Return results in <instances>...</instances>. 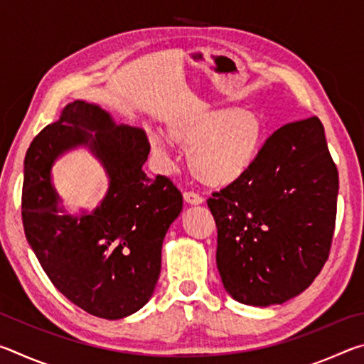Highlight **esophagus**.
Wrapping results in <instances>:
<instances>
[{"instance_id":"esophagus-1","label":"esophagus","mask_w":364,"mask_h":364,"mask_svg":"<svg viewBox=\"0 0 364 364\" xmlns=\"http://www.w3.org/2000/svg\"><path fill=\"white\" fill-rule=\"evenodd\" d=\"M183 197H184V200H186L191 205H199V204H202V200H204L202 199V196L194 193V191H184Z\"/></svg>"}]
</instances>
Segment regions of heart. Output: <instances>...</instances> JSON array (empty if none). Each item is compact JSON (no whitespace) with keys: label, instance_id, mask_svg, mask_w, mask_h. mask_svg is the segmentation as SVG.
<instances>
[{"label":"heart","instance_id":"obj_1","mask_svg":"<svg viewBox=\"0 0 364 364\" xmlns=\"http://www.w3.org/2000/svg\"><path fill=\"white\" fill-rule=\"evenodd\" d=\"M171 143L189 152L196 180L210 188H225L249 173L267 143L262 115L239 107H194L167 123ZM154 152L164 156V141L152 136Z\"/></svg>","mask_w":364,"mask_h":364}]
</instances>
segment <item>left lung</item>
<instances>
[{
	"label": "left lung",
	"instance_id": "left-lung-1",
	"mask_svg": "<svg viewBox=\"0 0 364 364\" xmlns=\"http://www.w3.org/2000/svg\"><path fill=\"white\" fill-rule=\"evenodd\" d=\"M337 193V167L318 117L271 134L249 173L207 199L228 294L268 306L304 292L329 258Z\"/></svg>",
	"mask_w": 364,
	"mask_h": 364
}]
</instances>
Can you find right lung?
<instances>
[{"mask_svg": "<svg viewBox=\"0 0 364 364\" xmlns=\"http://www.w3.org/2000/svg\"><path fill=\"white\" fill-rule=\"evenodd\" d=\"M80 144L102 160L109 191L93 214L59 215L50 167ZM149 151L143 128L115 125L107 112L85 101L65 106L27 151L22 186L27 241L54 287L97 318L120 319L147 304L160 274L165 232L183 208V196L170 178L146 176Z\"/></svg>", "mask_w": 364, "mask_h": 364, "instance_id": "add662e5", "label": "right lung"}]
</instances>
